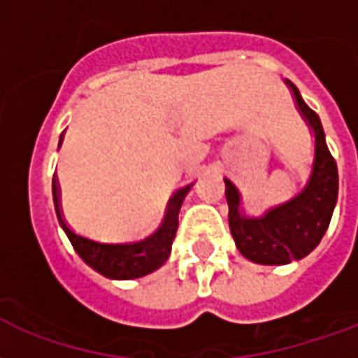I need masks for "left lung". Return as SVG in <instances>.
Instances as JSON below:
<instances>
[{"instance_id":"obj_1","label":"left lung","mask_w":358,"mask_h":358,"mask_svg":"<svg viewBox=\"0 0 358 358\" xmlns=\"http://www.w3.org/2000/svg\"><path fill=\"white\" fill-rule=\"evenodd\" d=\"M286 83L315 135V162L305 189L263 217H246L240 213L238 189L225 179L231 234L240 254L259 265H286L311 254L324 236L338 202V166L326 147L320 118L305 104L296 85L288 80Z\"/></svg>"}]
</instances>
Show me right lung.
<instances>
[{
  "label": "right lung",
  "instance_id": "1",
  "mask_svg": "<svg viewBox=\"0 0 358 358\" xmlns=\"http://www.w3.org/2000/svg\"><path fill=\"white\" fill-rule=\"evenodd\" d=\"M187 192H189V187L179 190L173 196L171 210L158 233H154L147 240L133 242V244H104V242H96L87 236H82L70 229L69 223L62 217L61 204H59V179L57 176L53 177V200L57 217H59V223L64 229L74 250L91 268H95L96 273H101L106 278H116V280L141 278V276L160 268L168 262L169 254H171V244L176 238L177 225H179V210H181Z\"/></svg>",
  "mask_w": 358,
  "mask_h": 358
}]
</instances>
